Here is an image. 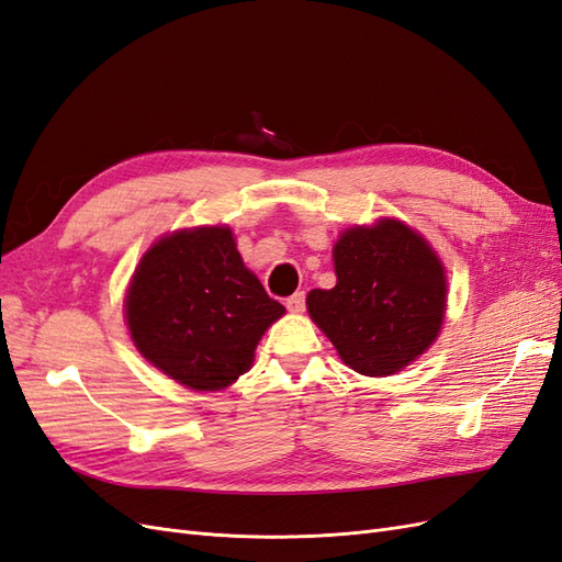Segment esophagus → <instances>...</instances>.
Here are the masks:
<instances>
[{
	"label": "esophagus",
	"mask_w": 562,
	"mask_h": 562,
	"mask_svg": "<svg viewBox=\"0 0 562 562\" xmlns=\"http://www.w3.org/2000/svg\"><path fill=\"white\" fill-rule=\"evenodd\" d=\"M304 304H307V295H304L302 291H300V293H293L291 297L285 300V307H288V312H293V314L304 312Z\"/></svg>",
	"instance_id": "obj_1"
}]
</instances>
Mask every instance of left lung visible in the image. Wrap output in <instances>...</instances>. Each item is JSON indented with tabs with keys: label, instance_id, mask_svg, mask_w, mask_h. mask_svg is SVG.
Segmentation results:
<instances>
[{
	"label": "left lung",
	"instance_id": "obj_1",
	"mask_svg": "<svg viewBox=\"0 0 562 562\" xmlns=\"http://www.w3.org/2000/svg\"><path fill=\"white\" fill-rule=\"evenodd\" d=\"M337 283L307 295L316 326L351 370L386 378L427 351L446 316L443 262L422 234L384 217L342 232L335 248Z\"/></svg>",
	"mask_w": 562,
	"mask_h": 562
}]
</instances>
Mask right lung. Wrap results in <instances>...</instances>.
<instances>
[{"mask_svg":"<svg viewBox=\"0 0 562 562\" xmlns=\"http://www.w3.org/2000/svg\"><path fill=\"white\" fill-rule=\"evenodd\" d=\"M124 307L138 351L194 391L239 380L265 330L285 314L244 265L225 225L161 236L135 269Z\"/></svg>","mask_w":562,"mask_h":562,"instance_id":"add662e5","label":"right lung"}]
</instances>
